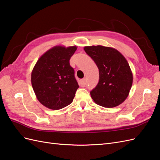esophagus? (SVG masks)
<instances>
[{"label": "esophagus", "instance_id": "obj_1", "mask_svg": "<svg viewBox=\"0 0 160 160\" xmlns=\"http://www.w3.org/2000/svg\"><path fill=\"white\" fill-rule=\"evenodd\" d=\"M86 84H87V79H86V78L82 79V80H80V85H81V87H85Z\"/></svg>", "mask_w": 160, "mask_h": 160}]
</instances>
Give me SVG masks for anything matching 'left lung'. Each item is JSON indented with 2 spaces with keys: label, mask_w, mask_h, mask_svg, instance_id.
<instances>
[{
  "label": "left lung",
  "mask_w": 160,
  "mask_h": 160,
  "mask_svg": "<svg viewBox=\"0 0 160 160\" xmlns=\"http://www.w3.org/2000/svg\"><path fill=\"white\" fill-rule=\"evenodd\" d=\"M84 49L99 71V82L91 91L94 102L108 108L122 103L129 95L133 81L125 57L116 48L101 45L84 47Z\"/></svg>",
  "instance_id": "obj_1"
}]
</instances>
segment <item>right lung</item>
I'll list each match as a JSON object with an SVG mask.
<instances>
[{
  "label": "right lung",
  "mask_w": 160,
  "mask_h": 160,
  "mask_svg": "<svg viewBox=\"0 0 160 160\" xmlns=\"http://www.w3.org/2000/svg\"><path fill=\"white\" fill-rule=\"evenodd\" d=\"M77 47L55 46L41 56L32 69L31 82L40 103L57 110L73 101L79 86L69 59Z\"/></svg>",
  "instance_id": "add662e5"
}]
</instances>
